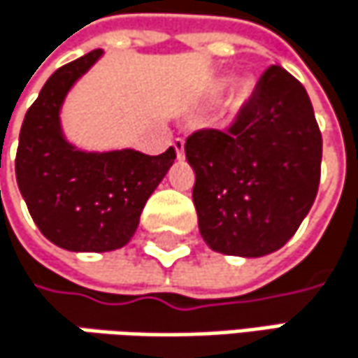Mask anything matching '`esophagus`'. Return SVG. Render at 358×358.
<instances>
[{"label":"esophagus","instance_id":"obj_1","mask_svg":"<svg viewBox=\"0 0 358 358\" xmlns=\"http://www.w3.org/2000/svg\"><path fill=\"white\" fill-rule=\"evenodd\" d=\"M172 147H174V151H176V157H178V159H182V157H184V138H174V141H172Z\"/></svg>","mask_w":358,"mask_h":358}]
</instances>
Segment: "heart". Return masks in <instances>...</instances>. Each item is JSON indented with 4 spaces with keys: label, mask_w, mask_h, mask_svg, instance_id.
Listing matches in <instances>:
<instances>
[{
    "label": "heart",
    "mask_w": 358,
    "mask_h": 358,
    "mask_svg": "<svg viewBox=\"0 0 358 358\" xmlns=\"http://www.w3.org/2000/svg\"><path fill=\"white\" fill-rule=\"evenodd\" d=\"M222 89H224V83H217V85L213 87V95H217ZM249 83H247V80H241V83H236V87H234V91H232V99H234V101H243V99L249 95Z\"/></svg>",
    "instance_id": "1"
}]
</instances>
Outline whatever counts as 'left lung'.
<instances>
[{"label":"left lung","mask_w":358,"mask_h":358,"mask_svg":"<svg viewBox=\"0 0 358 358\" xmlns=\"http://www.w3.org/2000/svg\"><path fill=\"white\" fill-rule=\"evenodd\" d=\"M203 241L217 252L263 257L282 249L309 213L322 176V132L305 87L269 66L226 130L184 143Z\"/></svg>","instance_id":"obj_1"}]
</instances>
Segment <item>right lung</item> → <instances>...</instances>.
<instances>
[{"label": "right lung", "mask_w": 358, "mask_h": 358, "mask_svg": "<svg viewBox=\"0 0 358 358\" xmlns=\"http://www.w3.org/2000/svg\"><path fill=\"white\" fill-rule=\"evenodd\" d=\"M95 49L57 68L29 108L16 151V180L31 217L53 245L80 252L124 247L141 211L176 159L132 149L85 153L66 143L59 108L70 87L99 59Z\"/></svg>", "instance_id": "add662e5"}]
</instances>
